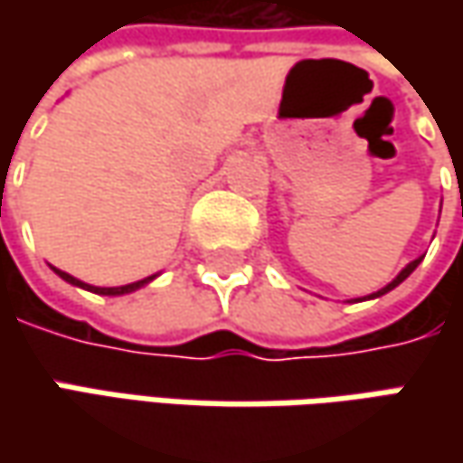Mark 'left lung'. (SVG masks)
<instances>
[{
  "instance_id": "8db88e82",
  "label": "left lung",
  "mask_w": 463,
  "mask_h": 463,
  "mask_svg": "<svg viewBox=\"0 0 463 463\" xmlns=\"http://www.w3.org/2000/svg\"><path fill=\"white\" fill-rule=\"evenodd\" d=\"M420 260H422V258H420ZM420 260H412V262H410V265H407V268H404V270H402L400 276L394 278V280H392V283H389V286H383L382 291H376V294H373V296H368V298H376V296H383V294H386V291H392V288H397V286H400L402 280H404V278L410 276V273H412V270H415V268H418V265H420Z\"/></svg>"
}]
</instances>
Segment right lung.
I'll return each instance as SVG.
<instances>
[{
	"instance_id": "1",
	"label": "right lung",
	"mask_w": 463,
	"mask_h": 463,
	"mask_svg": "<svg viewBox=\"0 0 463 463\" xmlns=\"http://www.w3.org/2000/svg\"><path fill=\"white\" fill-rule=\"evenodd\" d=\"M56 270V268H53ZM63 280H69V283H74V286H80V288H87V291H95V294H102V296H120V294H131L136 288H141V286H146L152 278H144V280H136V283H128V286H118V288H98V286H90V283H81L77 280L74 276H69V273H63V270H56Z\"/></svg>"
}]
</instances>
